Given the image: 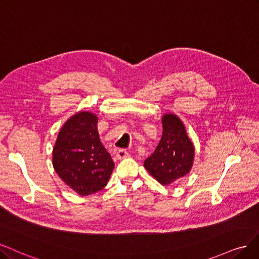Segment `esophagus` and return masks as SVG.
I'll list each match as a JSON object with an SVG mask.
<instances>
[{"label": "esophagus", "instance_id": "obj_1", "mask_svg": "<svg viewBox=\"0 0 259 259\" xmlns=\"http://www.w3.org/2000/svg\"><path fill=\"white\" fill-rule=\"evenodd\" d=\"M129 156H130V154L127 151H124V149H119V151L116 153V158L119 160L124 159V158H128Z\"/></svg>", "mask_w": 259, "mask_h": 259}]
</instances>
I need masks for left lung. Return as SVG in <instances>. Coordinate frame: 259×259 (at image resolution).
<instances>
[{
	"mask_svg": "<svg viewBox=\"0 0 259 259\" xmlns=\"http://www.w3.org/2000/svg\"><path fill=\"white\" fill-rule=\"evenodd\" d=\"M162 137L155 152L146 158L144 168L163 186L184 178L193 168L195 146L178 115H162Z\"/></svg>",
	"mask_w": 259,
	"mask_h": 259,
	"instance_id": "8db88e82",
	"label": "left lung"
}]
</instances>
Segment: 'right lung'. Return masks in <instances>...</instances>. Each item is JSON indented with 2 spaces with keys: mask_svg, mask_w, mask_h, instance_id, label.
I'll use <instances>...</instances> for the list:
<instances>
[{
  "mask_svg": "<svg viewBox=\"0 0 259 259\" xmlns=\"http://www.w3.org/2000/svg\"><path fill=\"white\" fill-rule=\"evenodd\" d=\"M53 165L65 184L80 196L106 186L115 164L100 141L96 114L79 111L64 122L53 148Z\"/></svg>",
  "mask_w": 259,
  "mask_h": 259,
  "instance_id": "1",
  "label": "right lung"
}]
</instances>
